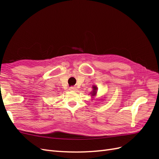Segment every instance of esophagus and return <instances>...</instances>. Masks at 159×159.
Wrapping results in <instances>:
<instances>
[{
    "mask_svg": "<svg viewBox=\"0 0 159 159\" xmlns=\"http://www.w3.org/2000/svg\"><path fill=\"white\" fill-rule=\"evenodd\" d=\"M70 90L72 91V92H75V91L77 90V89H76V87H71L70 88Z\"/></svg>",
    "mask_w": 159,
    "mask_h": 159,
    "instance_id": "obj_1",
    "label": "esophagus"
}]
</instances>
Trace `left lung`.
<instances>
[{
  "label": "left lung",
  "instance_id": "left-lung-1",
  "mask_svg": "<svg viewBox=\"0 0 159 159\" xmlns=\"http://www.w3.org/2000/svg\"><path fill=\"white\" fill-rule=\"evenodd\" d=\"M98 94V87L96 85H93L92 86V91L90 93V96H91V100H94L96 98V97L97 96ZM103 98H100V99H97L98 100H102Z\"/></svg>",
  "mask_w": 159,
  "mask_h": 159
}]
</instances>
